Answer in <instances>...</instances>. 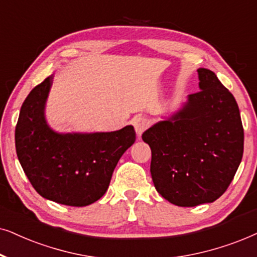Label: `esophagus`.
Returning <instances> with one entry per match:
<instances>
[{"instance_id":"obj_1","label":"esophagus","mask_w":257,"mask_h":257,"mask_svg":"<svg viewBox=\"0 0 257 257\" xmlns=\"http://www.w3.org/2000/svg\"><path fill=\"white\" fill-rule=\"evenodd\" d=\"M133 124H134L135 132L139 138L142 135V133L148 128V121H147V118L142 115H136L135 117L133 118Z\"/></svg>"}]
</instances>
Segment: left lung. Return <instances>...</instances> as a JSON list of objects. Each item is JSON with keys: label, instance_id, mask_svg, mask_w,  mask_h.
I'll return each mask as SVG.
<instances>
[{"label": "left lung", "instance_id": "1", "mask_svg": "<svg viewBox=\"0 0 257 257\" xmlns=\"http://www.w3.org/2000/svg\"><path fill=\"white\" fill-rule=\"evenodd\" d=\"M200 91L179 111L142 134L152 149L157 193L179 207L217 200L234 179L243 156L238 105L216 75L197 69Z\"/></svg>", "mask_w": 257, "mask_h": 257}]
</instances>
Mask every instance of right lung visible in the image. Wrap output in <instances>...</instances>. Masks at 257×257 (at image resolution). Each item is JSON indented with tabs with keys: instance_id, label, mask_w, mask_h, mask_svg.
Listing matches in <instances>:
<instances>
[{
	"instance_id": "add662e5",
	"label": "right lung",
	"mask_w": 257,
	"mask_h": 257,
	"mask_svg": "<svg viewBox=\"0 0 257 257\" xmlns=\"http://www.w3.org/2000/svg\"><path fill=\"white\" fill-rule=\"evenodd\" d=\"M53 77L36 85L23 102L15 129L16 154L41 196L84 207L103 196L116 164L136 134L133 125L91 134L54 132L44 116Z\"/></svg>"
}]
</instances>
